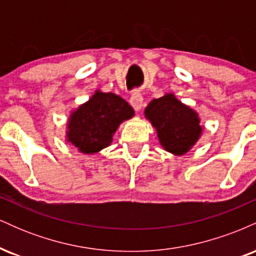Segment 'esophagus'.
<instances>
[{"instance_id":"1","label":"esophagus","mask_w":256,"mask_h":256,"mask_svg":"<svg viewBox=\"0 0 256 256\" xmlns=\"http://www.w3.org/2000/svg\"><path fill=\"white\" fill-rule=\"evenodd\" d=\"M130 104L134 110H140L143 104V96L138 90H134L130 98Z\"/></svg>"}]
</instances>
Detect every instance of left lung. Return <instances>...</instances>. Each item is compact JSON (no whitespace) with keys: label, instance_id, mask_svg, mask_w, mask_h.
Returning <instances> with one entry per match:
<instances>
[{"label":"left lung","instance_id":"left-lung-1","mask_svg":"<svg viewBox=\"0 0 256 256\" xmlns=\"http://www.w3.org/2000/svg\"><path fill=\"white\" fill-rule=\"evenodd\" d=\"M144 113L152 126L156 128L161 146L173 154L186 152L201 134L198 113L171 94L152 100Z\"/></svg>","mask_w":256,"mask_h":256}]
</instances>
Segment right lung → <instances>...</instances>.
Returning a JSON list of instances; mask_svg holds the SVG:
<instances>
[{
  "label": "right lung",
  "instance_id": "obj_1",
  "mask_svg": "<svg viewBox=\"0 0 256 256\" xmlns=\"http://www.w3.org/2000/svg\"><path fill=\"white\" fill-rule=\"evenodd\" d=\"M125 100L112 92H100L82 104L68 122V142L85 154H94L110 144L120 122L134 116Z\"/></svg>",
  "mask_w": 256,
  "mask_h": 256
}]
</instances>
